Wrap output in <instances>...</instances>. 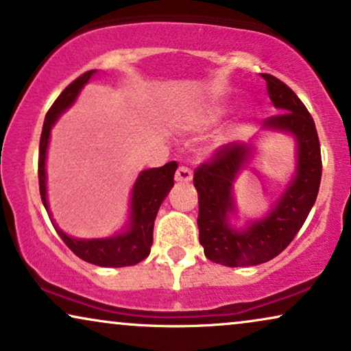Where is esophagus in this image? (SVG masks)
Here are the masks:
<instances>
[{
    "label": "esophagus",
    "instance_id": "obj_1",
    "mask_svg": "<svg viewBox=\"0 0 351 351\" xmlns=\"http://www.w3.org/2000/svg\"><path fill=\"white\" fill-rule=\"evenodd\" d=\"M192 171L189 169L186 166H179V169L176 171V180L177 182H190L192 180Z\"/></svg>",
    "mask_w": 351,
    "mask_h": 351
}]
</instances>
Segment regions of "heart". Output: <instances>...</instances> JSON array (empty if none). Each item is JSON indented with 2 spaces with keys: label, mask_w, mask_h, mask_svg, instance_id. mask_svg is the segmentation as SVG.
I'll use <instances>...</instances> for the list:
<instances>
[{
  "label": "heart",
  "mask_w": 351,
  "mask_h": 351,
  "mask_svg": "<svg viewBox=\"0 0 351 351\" xmlns=\"http://www.w3.org/2000/svg\"><path fill=\"white\" fill-rule=\"evenodd\" d=\"M227 112H229V108L226 106L204 108L193 116V125L198 127V129H206V127L215 125L219 121L224 119Z\"/></svg>",
  "instance_id": "heart-1"
}]
</instances>
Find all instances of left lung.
<instances>
[{
	"mask_svg": "<svg viewBox=\"0 0 351 351\" xmlns=\"http://www.w3.org/2000/svg\"><path fill=\"white\" fill-rule=\"evenodd\" d=\"M267 93L279 114L267 117L265 125L292 132L298 142L297 176L269 216L237 232L227 222L234 209L232 182L247 162L250 148L242 143L222 145L195 169L198 192L199 243L204 256L229 267L256 266L284 252L302 229L319 192L321 145L311 114L290 86L271 74H261Z\"/></svg>",
	"mask_w": 351,
	"mask_h": 351,
	"instance_id": "1",
	"label": "left lung"
}]
</instances>
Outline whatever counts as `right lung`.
I'll use <instances>...</instances> for the list:
<instances>
[{"label": "right lung", "mask_w": 351, "mask_h": 351, "mask_svg": "<svg viewBox=\"0 0 351 351\" xmlns=\"http://www.w3.org/2000/svg\"><path fill=\"white\" fill-rule=\"evenodd\" d=\"M97 71H86L80 77L62 90V93L56 98V101L48 109L47 117L43 122L42 136H40V152H38V184L40 197L43 206L48 211L47 203V174H45V158H47L49 130L54 121L62 111L74 103L80 88L88 82ZM177 162L171 161L161 167L143 171L136 179L134 190H132V222L130 229L125 234L111 237L104 240H77L67 237L64 232H56L62 239L71 252L92 265L103 267H124L134 266L143 261L149 254V248L153 243V227L156 219L158 209L165 202L167 193L174 185V174ZM49 213V211H48Z\"/></svg>", "instance_id": "obj_1"}]
</instances>
